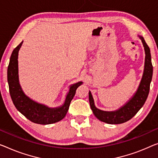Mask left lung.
<instances>
[{
	"label": "left lung",
	"instance_id": "left-lung-1",
	"mask_svg": "<svg viewBox=\"0 0 158 158\" xmlns=\"http://www.w3.org/2000/svg\"><path fill=\"white\" fill-rule=\"evenodd\" d=\"M142 41L145 49V57L144 71L141 79L139 86L133 96L123 106L116 110L105 111L97 109L94 104V101L91 91L89 92V99L93 114L101 121L109 124H120L129 121L137 114L146 101L150 91V82L152 77V64L151 62V55L149 47L142 36L138 35Z\"/></svg>",
	"mask_w": 158,
	"mask_h": 158
}]
</instances>
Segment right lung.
<instances>
[{
  "instance_id": "1",
  "label": "right lung",
  "mask_w": 158,
  "mask_h": 158,
  "mask_svg": "<svg viewBox=\"0 0 158 158\" xmlns=\"http://www.w3.org/2000/svg\"><path fill=\"white\" fill-rule=\"evenodd\" d=\"M23 42L13 49L11 54L8 67V83L12 101L16 109L23 116L33 123L42 125L55 123L64 118L69 110L72 98L76 90L83 84L82 81L69 86V92L66 96L64 103L56 108H49L47 106L35 102L25 95L19 81L18 75V52Z\"/></svg>"
}]
</instances>
